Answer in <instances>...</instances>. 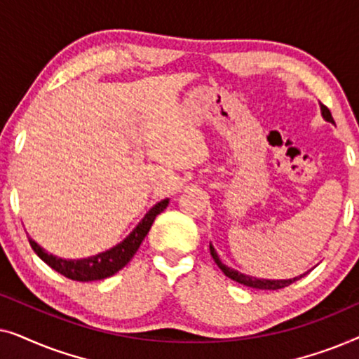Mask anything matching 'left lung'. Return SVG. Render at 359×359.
<instances>
[{"instance_id": "1", "label": "left lung", "mask_w": 359, "mask_h": 359, "mask_svg": "<svg viewBox=\"0 0 359 359\" xmlns=\"http://www.w3.org/2000/svg\"><path fill=\"white\" fill-rule=\"evenodd\" d=\"M320 107H322V116L325 117V119H327L328 122H335V121H333V117H332L330 109H328L327 106H323L322 102H320ZM209 248H210V255H212L215 264H217V266H219L220 269H222V273L225 274V276L230 278V279H233V281H237L238 284H243V286H247V287L264 289V291H276V289H283V287L289 286V284L296 283L297 279L304 278V276H306V274L309 273V271L304 273V274H301V276H299V278H292V279H278V281H271V279H257V278H253V276H247V274H242V273L235 271V269H232V268H227V266H225V264L219 259L217 253H215V250H214L212 245H210Z\"/></svg>"}]
</instances>
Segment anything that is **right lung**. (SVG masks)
<instances>
[{"mask_svg":"<svg viewBox=\"0 0 359 359\" xmlns=\"http://www.w3.org/2000/svg\"><path fill=\"white\" fill-rule=\"evenodd\" d=\"M168 205V199L160 201L158 204H155L151 208L142 222L137 225L129 237L124 242L116 245L114 248L107 250L104 253L96 255V257L85 258V259H62L53 257V255L47 253L46 250H42L39 245L34 242L32 238H29V243L34 252L37 253V257L42 259L43 263H47L52 269H55L57 273L63 274L68 279L73 281H100V279L109 278L112 274H116L119 269L126 266L130 262V258L134 257L137 250H139L142 240L145 238V235L149 233V230L154 224V220L160 212H163Z\"/></svg>","mask_w":359,"mask_h":359,"instance_id":"add662e5","label":"right lung"}]
</instances>
